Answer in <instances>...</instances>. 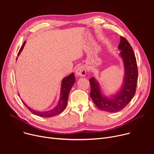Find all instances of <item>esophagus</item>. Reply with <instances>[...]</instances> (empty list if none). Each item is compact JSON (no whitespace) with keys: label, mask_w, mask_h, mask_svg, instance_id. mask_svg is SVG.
Returning <instances> with one entry per match:
<instances>
[{"label":"esophagus","mask_w":154,"mask_h":154,"mask_svg":"<svg viewBox=\"0 0 154 154\" xmlns=\"http://www.w3.org/2000/svg\"><path fill=\"white\" fill-rule=\"evenodd\" d=\"M75 74L77 77H84L86 74V69L84 66H80L77 68Z\"/></svg>","instance_id":"esophagus-1"}]
</instances>
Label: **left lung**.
I'll list each match as a JSON object with an SVG mask.
<instances>
[{
  "instance_id": "1",
  "label": "left lung",
  "mask_w": 154,
  "mask_h": 154,
  "mask_svg": "<svg viewBox=\"0 0 154 154\" xmlns=\"http://www.w3.org/2000/svg\"><path fill=\"white\" fill-rule=\"evenodd\" d=\"M118 49L119 56L122 59L124 74L123 82L116 93L106 96L102 92L100 85L95 77L90 79L91 87V97L99 109L110 113L120 111L125 108L135 95L138 77L136 59L133 49L127 40L120 37Z\"/></svg>"
}]
</instances>
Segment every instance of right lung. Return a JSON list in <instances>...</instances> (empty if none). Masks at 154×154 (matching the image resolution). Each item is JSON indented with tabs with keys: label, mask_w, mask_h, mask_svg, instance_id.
Masks as SVG:
<instances>
[{
	"label": "right lung",
	"mask_w": 154,
	"mask_h": 154,
	"mask_svg": "<svg viewBox=\"0 0 154 154\" xmlns=\"http://www.w3.org/2000/svg\"><path fill=\"white\" fill-rule=\"evenodd\" d=\"M25 44H26V41L23 42L22 46L21 47L20 49L17 54L18 55H20V52L23 50L24 46H25ZM16 60H17V57ZM75 81V75L73 72L71 73V74H69V75L65 77L62 79V82H61L59 100L54 107L48 110H46V111L35 110L34 109H32V108H30V107H29L22 100V101L23 103L25 105V106L32 113V114H34L37 116L42 117H51L55 116L57 115L60 114V113L62 112L64 110V109H66L67 105V100H68L69 92L70 91V89L72 88L73 85L74 84Z\"/></svg>",
	"instance_id": "1"
}]
</instances>
